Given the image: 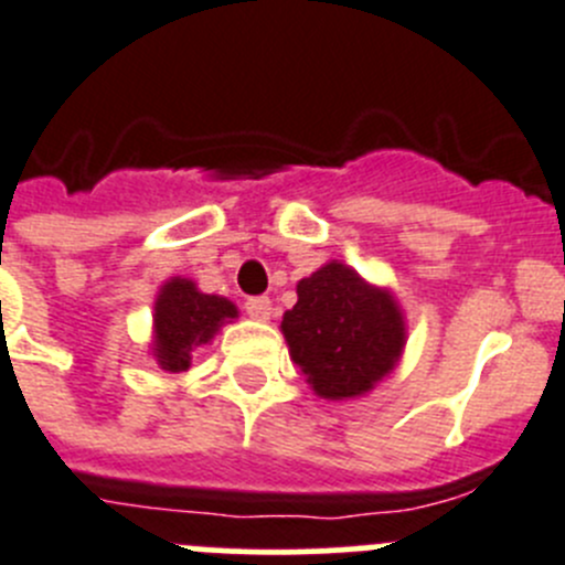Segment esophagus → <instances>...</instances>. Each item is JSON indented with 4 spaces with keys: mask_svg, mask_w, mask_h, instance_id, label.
Listing matches in <instances>:
<instances>
[{
    "mask_svg": "<svg viewBox=\"0 0 565 565\" xmlns=\"http://www.w3.org/2000/svg\"><path fill=\"white\" fill-rule=\"evenodd\" d=\"M245 312H247V318L258 320V323H267V320L273 318L270 298H250L245 303Z\"/></svg>",
    "mask_w": 565,
    "mask_h": 565,
    "instance_id": "obj_1",
    "label": "esophagus"
}]
</instances>
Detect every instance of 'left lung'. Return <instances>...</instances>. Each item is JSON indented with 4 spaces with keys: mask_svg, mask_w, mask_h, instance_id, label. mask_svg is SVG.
Returning <instances> with one entry per match:
<instances>
[{
    "mask_svg": "<svg viewBox=\"0 0 565 565\" xmlns=\"http://www.w3.org/2000/svg\"><path fill=\"white\" fill-rule=\"evenodd\" d=\"M298 303L284 312L289 360L315 395L354 402L373 393L398 367L407 318L393 289L367 281L340 258L300 278Z\"/></svg>",
    "mask_w": 565,
    "mask_h": 565,
    "instance_id": "obj_1",
    "label": "left lung"
}]
</instances>
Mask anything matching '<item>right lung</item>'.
Listing matches in <instances>:
<instances>
[{"label":"right lung","mask_w":565,"mask_h":565,"mask_svg":"<svg viewBox=\"0 0 565 565\" xmlns=\"http://www.w3.org/2000/svg\"><path fill=\"white\" fill-rule=\"evenodd\" d=\"M236 318L239 309L234 300L200 292L192 278H167L152 300L150 356L161 371H189L194 351L211 345L220 329Z\"/></svg>","instance_id":"add662e5"}]
</instances>
